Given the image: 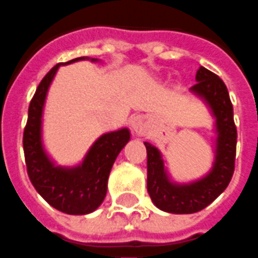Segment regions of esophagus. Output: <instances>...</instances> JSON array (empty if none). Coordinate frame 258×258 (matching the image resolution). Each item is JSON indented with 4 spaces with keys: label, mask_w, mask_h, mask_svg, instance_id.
Returning <instances> with one entry per match:
<instances>
[{
    "label": "esophagus",
    "mask_w": 258,
    "mask_h": 258,
    "mask_svg": "<svg viewBox=\"0 0 258 258\" xmlns=\"http://www.w3.org/2000/svg\"><path fill=\"white\" fill-rule=\"evenodd\" d=\"M148 121H146L145 117H135V118L132 119V129L135 132L136 135H145L146 132H148Z\"/></svg>",
    "instance_id": "34e87169"
}]
</instances>
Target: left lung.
I'll return each mask as SVG.
<instances>
[{
    "mask_svg": "<svg viewBox=\"0 0 258 258\" xmlns=\"http://www.w3.org/2000/svg\"><path fill=\"white\" fill-rule=\"evenodd\" d=\"M196 81L190 92L207 102L216 118L217 139L211 172L189 184L173 182L160 150L144 142L148 153V193L154 205L168 213L189 214L203 211L225 190L234 172L237 129L228 89L217 74L204 67L197 71Z\"/></svg>",
    "mask_w": 258,
    "mask_h": 258,
    "instance_id": "left-lung-1",
    "label": "left lung"
}]
</instances>
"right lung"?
Returning a JSON list of instances; mask_svg holds the SVG:
<instances>
[{
  "mask_svg": "<svg viewBox=\"0 0 258 258\" xmlns=\"http://www.w3.org/2000/svg\"><path fill=\"white\" fill-rule=\"evenodd\" d=\"M88 57L57 63L42 78L33 96L24 131V153L28 176L33 186L49 205L67 214H88L100 207L106 196L109 173L117 156L131 140L126 127L102 135L94 142L84 161L77 166H57L42 145V112L47 90L61 65ZM90 61H98L92 58Z\"/></svg>",
  "mask_w": 258,
  "mask_h": 258,
  "instance_id": "right-lung-1",
  "label": "right lung"
}]
</instances>
